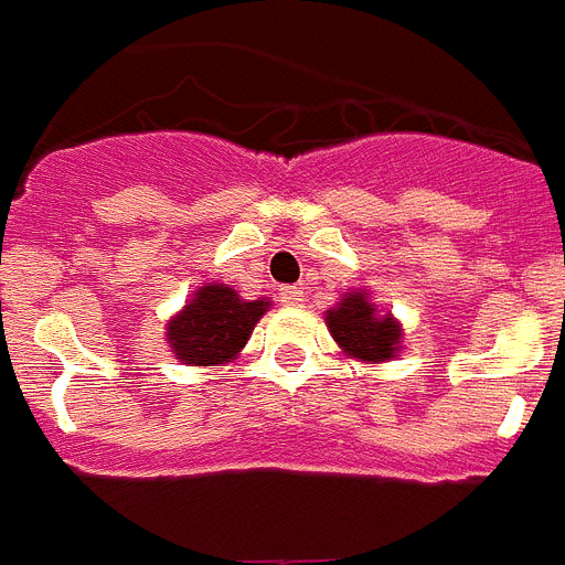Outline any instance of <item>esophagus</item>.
I'll return each mask as SVG.
<instances>
[{
    "label": "esophagus",
    "instance_id": "esophagus-1",
    "mask_svg": "<svg viewBox=\"0 0 565 565\" xmlns=\"http://www.w3.org/2000/svg\"><path fill=\"white\" fill-rule=\"evenodd\" d=\"M279 302L288 308H302V302H306V297H302V291L299 288H279Z\"/></svg>",
    "mask_w": 565,
    "mask_h": 565
}]
</instances>
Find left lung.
Masks as SVG:
<instances>
[{"instance_id":"8db88e82","label":"left lung","mask_w":565,"mask_h":565,"mask_svg":"<svg viewBox=\"0 0 565 565\" xmlns=\"http://www.w3.org/2000/svg\"><path fill=\"white\" fill-rule=\"evenodd\" d=\"M326 326L348 359L367 364L391 362L402 351L404 328L391 311H379L367 291H344L326 311Z\"/></svg>"}]
</instances>
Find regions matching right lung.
I'll list each match as a JSON object with an SVG mask.
<instances>
[{
	"label": "right lung",
	"mask_w": 565,
	"mask_h": 565,
	"mask_svg": "<svg viewBox=\"0 0 565 565\" xmlns=\"http://www.w3.org/2000/svg\"><path fill=\"white\" fill-rule=\"evenodd\" d=\"M271 299H243L226 282H203L167 322V344L189 367H221L239 356Z\"/></svg>",
	"instance_id": "obj_1"
}]
</instances>
